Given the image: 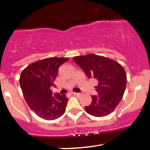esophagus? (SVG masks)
Returning a JSON list of instances; mask_svg holds the SVG:
<instances>
[{
    "mask_svg": "<svg viewBox=\"0 0 150 150\" xmlns=\"http://www.w3.org/2000/svg\"><path fill=\"white\" fill-rule=\"evenodd\" d=\"M72 94H73V95L76 96V97H78V96H80V93H77V92H72Z\"/></svg>",
    "mask_w": 150,
    "mask_h": 150,
    "instance_id": "esophagus-1",
    "label": "esophagus"
}]
</instances>
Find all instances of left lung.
Instances as JSON below:
<instances>
[{
    "label": "left lung",
    "instance_id": "left-lung-1",
    "mask_svg": "<svg viewBox=\"0 0 150 150\" xmlns=\"http://www.w3.org/2000/svg\"><path fill=\"white\" fill-rule=\"evenodd\" d=\"M73 59L89 78L97 80L98 96H92V103L85 106L89 114L106 116L114 111L123 98L126 87V73L121 65L112 59L96 54L75 56Z\"/></svg>",
    "mask_w": 150,
    "mask_h": 150
}]
</instances>
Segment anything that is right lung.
<instances>
[{
    "mask_svg": "<svg viewBox=\"0 0 150 150\" xmlns=\"http://www.w3.org/2000/svg\"><path fill=\"white\" fill-rule=\"evenodd\" d=\"M68 58L51 57L31 63L22 70L20 85L26 102L38 116L51 120L60 118L65 111L68 99L66 95L52 96L58 68Z\"/></svg>",
    "mask_w": 150,
    "mask_h": 150,
    "instance_id": "1",
    "label": "right lung"
}]
</instances>
